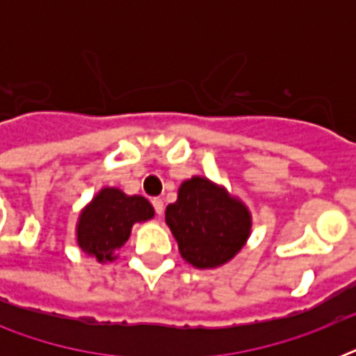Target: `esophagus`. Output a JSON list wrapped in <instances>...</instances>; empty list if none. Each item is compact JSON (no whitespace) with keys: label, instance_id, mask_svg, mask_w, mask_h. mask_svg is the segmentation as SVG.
<instances>
[{"label":"esophagus","instance_id":"34e87169","mask_svg":"<svg viewBox=\"0 0 356 356\" xmlns=\"http://www.w3.org/2000/svg\"><path fill=\"white\" fill-rule=\"evenodd\" d=\"M153 203V209H155V212L159 214V216H162V212H164V201L161 200V197H155V200L151 201Z\"/></svg>","mask_w":356,"mask_h":356}]
</instances>
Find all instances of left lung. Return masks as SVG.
I'll use <instances>...</instances> for the list:
<instances>
[{"mask_svg":"<svg viewBox=\"0 0 356 356\" xmlns=\"http://www.w3.org/2000/svg\"><path fill=\"white\" fill-rule=\"evenodd\" d=\"M166 223L183 259L195 268L225 264L242 249L251 229L248 209L203 177L181 184L177 201L166 207Z\"/></svg>","mask_w":356,"mask_h":356,"instance_id":"left-lung-1","label":"left lung"}]
</instances>
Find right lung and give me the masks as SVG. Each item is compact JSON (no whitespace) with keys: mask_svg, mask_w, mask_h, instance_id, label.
Listing matches in <instances>:
<instances>
[{"mask_svg":"<svg viewBox=\"0 0 356 356\" xmlns=\"http://www.w3.org/2000/svg\"><path fill=\"white\" fill-rule=\"evenodd\" d=\"M153 214V207L142 195L103 188L81 214L77 225L79 248L99 262L113 260V254L127 242L133 223L145 222Z\"/></svg>","mask_w":356,"mask_h":356,"instance_id":"1","label":"right lung"}]
</instances>
